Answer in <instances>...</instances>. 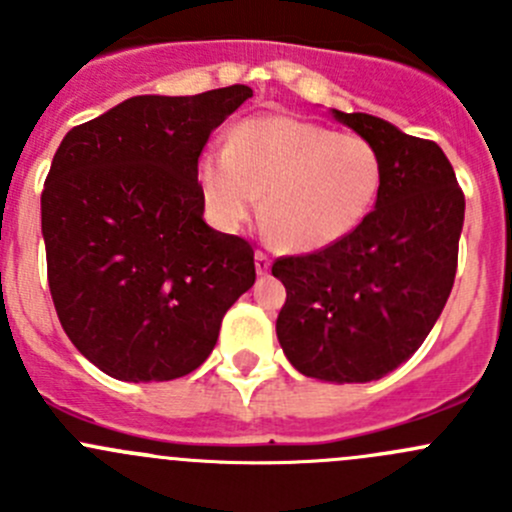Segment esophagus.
I'll use <instances>...</instances> for the list:
<instances>
[{
  "instance_id": "obj_1",
  "label": "esophagus",
  "mask_w": 512,
  "mask_h": 512,
  "mask_svg": "<svg viewBox=\"0 0 512 512\" xmlns=\"http://www.w3.org/2000/svg\"><path fill=\"white\" fill-rule=\"evenodd\" d=\"M255 267H257V272H260V275H265V272L270 270V255H267L265 250L255 252Z\"/></svg>"
}]
</instances>
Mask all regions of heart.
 Returning <instances> with one entry per match:
<instances>
[{
    "label": "heart",
    "instance_id": "obj_1",
    "mask_svg": "<svg viewBox=\"0 0 512 512\" xmlns=\"http://www.w3.org/2000/svg\"><path fill=\"white\" fill-rule=\"evenodd\" d=\"M198 183L218 225L245 223L265 195L262 215L275 240L317 252L369 218L384 188V158L356 133L257 116L232 128L225 151L200 158Z\"/></svg>",
    "mask_w": 512,
    "mask_h": 512
}]
</instances>
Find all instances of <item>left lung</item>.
Returning a JSON list of instances; mask_svg holds the SVG:
<instances>
[{
  "instance_id": "8db88e82",
  "label": "left lung",
  "mask_w": 512,
  "mask_h": 512,
  "mask_svg": "<svg viewBox=\"0 0 512 512\" xmlns=\"http://www.w3.org/2000/svg\"><path fill=\"white\" fill-rule=\"evenodd\" d=\"M332 113L379 148L384 188L352 235L275 260L272 275L287 289L277 339L299 374L364 384L404 364L441 317L466 198L433 141L369 113Z\"/></svg>"
}]
</instances>
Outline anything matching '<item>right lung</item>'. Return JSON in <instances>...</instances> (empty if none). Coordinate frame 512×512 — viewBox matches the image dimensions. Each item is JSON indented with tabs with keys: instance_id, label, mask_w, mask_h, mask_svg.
Here are the masks:
<instances>
[{
	"instance_id": "right-lung-1",
	"label": "right lung",
	"mask_w": 512,
	"mask_h": 512,
	"mask_svg": "<svg viewBox=\"0 0 512 512\" xmlns=\"http://www.w3.org/2000/svg\"><path fill=\"white\" fill-rule=\"evenodd\" d=\"M250 96H133L61 141L41 193L46 277L66 337L103 374L195 371L255 282V250L205 225L198 183L210 133Z\"/></svg>"
}]
</instances>
